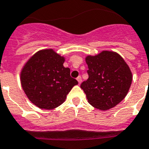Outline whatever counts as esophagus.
Instances as JSON below:
<instances>
[{
    "label": "esophagus",
    "instance_id": "esophagus-1",
    "mask_svg": "<svg viewBox=\"0 0 149 149\" xmlns=\"http://www.w3.org/2000/svg\"><path fill=\"white\" fill-rule=\"evenodd\" d=\"M77 80L78 81L79 84H80L81 82H82V78H81V77H77Z\"/></svg>",
    "mask_w": 149,
    "mask_h": 149
}]
</instances>
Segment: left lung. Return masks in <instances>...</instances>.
<instances>
[{
  "label": "left lung",
  "mask_w": 149,
  "mask_h": 149,
  "mask_svg": "<svg viewBox=\"0 0 149 149\" xmlns=\"http://www.w3.org/2000/svg\"><path fill=\"white\" fill-rule=\"evenodd\" d=\"M89 79L80 87L94 108L108 110L118 105L129 93L132 81L131 70L116 52L103 50L86 57Z\"/></svg>",
  "instance_id": "obj_1"
}]
</instances>
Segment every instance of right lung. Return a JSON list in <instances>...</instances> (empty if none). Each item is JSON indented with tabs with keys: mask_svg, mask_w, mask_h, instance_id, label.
<instances>
[{
	"mask_svg": "<svg viewBox=\"0 0 149 149\" xmlns=\"http://www.w3.org/2000/svg\"><path fill=\"white\" fill-rule=\"evenodd\" d=\"M65 57L53 49H40L20 71V83L30 101L40 109H54L65 102L77 79L64 67Z\"/></svg>",
	"mask_w": 149,
	"mask_h": 149,
	"instance_id": "obj_1",
	"label": "right lung"
}]
</instances>
